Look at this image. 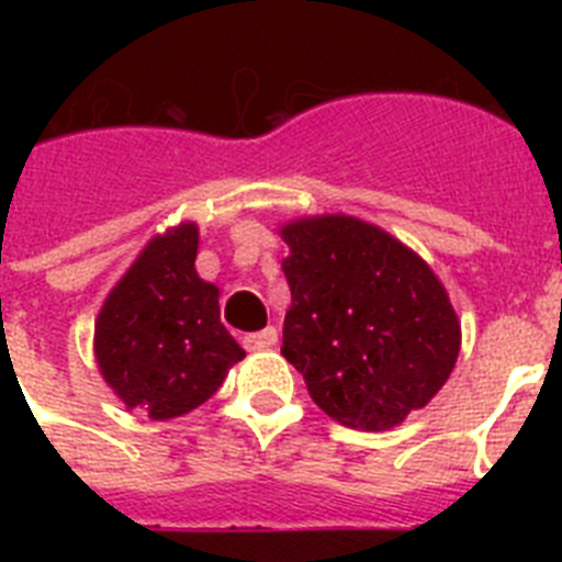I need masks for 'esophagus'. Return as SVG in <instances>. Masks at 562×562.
<instances>
[{
  "label": "esophagus",
  "mask_w": 562,
  "mask_h": 562,
  "mask_svg": "<svg viewBox=\"0 0 562 562\" xmlns=\"http://www.w3.org/2000/svg\"><path fill=\"white\" fill-rule=\"evenodd\" d=\"M241 342H245V349H250V351H267L278 342V331L272 329V326H267V329L250 331V335H245V337H241Z\"/></svg>",
  "instance_id": "esophagus-1"
}]
</instances>
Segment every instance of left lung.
I'll list each match as a JSON object with an SVG mask.
<instances>
[{"label": "left lung", "instance_id": "left-lung-1", "mask_svg": "<svg viewBox=\"0 0 562 562\" xmlns=\"http://www.w3.org/2000/svg\"><path fill=\"white\" fill-rule=\"evenodd\" d=\"M292 306L281 355L340 425L385 430L448 382L461 326L439 278L394 236L351 216L281 231Z\"/></svg>", "mask_w": 562, "mask_h": 562}]
</instances>
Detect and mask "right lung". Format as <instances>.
<instances>
[{"mask_svg":"<svg viewBox=\"0 0 562 562\" xmlns=\"http://www.w3.org/2000/svg\"><path fill=\"white\" fill-rule=\"evenodd\" d=\"M196 247L191 222L154 238L98 315L103 380L148 419H173L211 400L245 357L220 321V290L193 270Z\"/></svg>","mask_w":562,"mask_h":562,"instance_id":"1","label":"right lung"}]
</instances>
